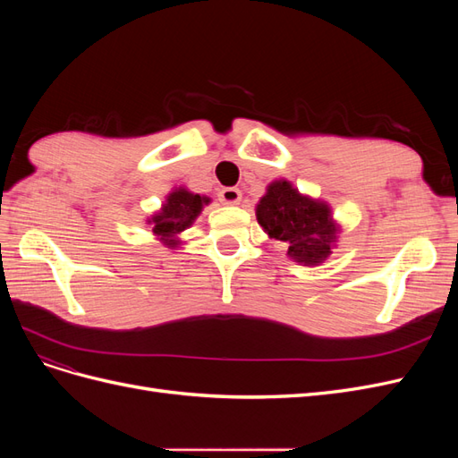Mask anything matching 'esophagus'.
<instances>
[{"instance_id":"esophagus-1","label":"esophagus","mask_w":458,"mask_h":458,"mask_svg":"<svg viewBox=\"0 0 458 458\" xmlns=\"http://www.w3.org/2000/svg\"><path fill=\"white\" fill-rule=\"evenodd\" d=\"M217 199L221 204H239L242 192L237 187H225L217 192Z\"/></svg>"}]
</instances>
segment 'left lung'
Wrapping results in <instances>:
<instances>
[{
  "mask_svg": "<svg viewBox=\"0 0 458 458\" xmlns=\"http://www.w3.org/2000/svg\"><path fill=\"white\" fill-rule=\"evenodd\" d=\"M256 216L271 239L288 242L290 258L308 266H317L328 258L336 233L328 206L301 197L288 182L269 185Z\"/></svg>",
  "mask_w": 458,
  "mask_h": 458,
  "instance_id": "8db88e82",
  "label": "left lung"
}]
</instances>
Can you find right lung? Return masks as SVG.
Segmentation results:
<instances>
[{
  "label": "right lung",
  "mask_w": 458,
  "mask_h": 458,
  "mask_svg": "<svg viewBox=\"0 0 458 458\" xmlns=\"http://www.w3.org/2000/svg\"><path fill=\"white\" fill-rule=\"evenodd\" d=\"M202 204H208V199L192 195V192L185 189L174 191L168 200H165L162 212L152 217V224H155L152 225V233L164 239H170L174 234L182 233L200 214Z\"/></svg>",
  "instance_id": "obj_1"
}]
</instances>
